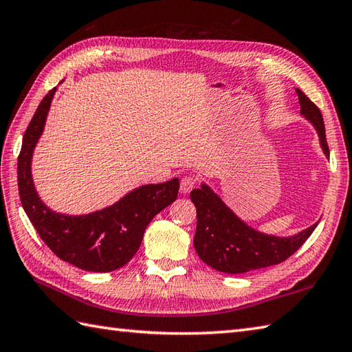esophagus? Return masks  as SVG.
Here are the masks:
<instances>
[{"label": "esophagus", "instance_id": "esophagus-1", "mask_svg": "<svg viewBox=\"0 0 352 352\" xmlns=\"http://www.w3.org/2000/svg\"><path fill=\"white\" fill-rule=\"evenodd\" d=\"M195 184H197V177H193V175L183 177L182 183H180V192L183 193V195H186V193H189L193 188H195Z\"/></svg>", "mask_w": 352, "mask_h": 352}]
</instances>
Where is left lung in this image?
<instances>
[{"label":"left lung","mask_w":352,"mask_h":352,"mask_svg":"<svg viewBox=\"0 0 352 352\" xmlns=\"http://www.w3.org/2000/svg\"><path fill=\"white\" fill-rule=\"evenodd\" d=\"M301 115L315 125L320 146L325 155L328 149L324 118L307 95L296 89ZM192 203L197 207V231L193 246L199 258L216 271L226 274H243L256 269L283 263L301 248L318 223L292 237H276L260 233L246 226L208 186L190 192Z\"/></svg>","instance_id":"left-lung-1"}]
</instances>
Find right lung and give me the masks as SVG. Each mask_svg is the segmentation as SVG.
Here are the masks:
<instances>
[{"mask_svg": "<svg viewBox=\"0 0 352 352\" xmlns=\"http://www.w3.org/2000/svg\"><path fill=\"white\" fill-rule=\"evenodd\" d=\"M56 87L41 101L30 121L18 155V189L22 207L48 248L83 271L110 272L122 267L138 252L145 228L154 216L174 203L178 178L134 189L116 204L100 212L69 216L52 212L34 189L32 155L45 126Z\"/></svg>", "mask_w": 352, "mask_h": 352, "instance_id": "obj_1", "label": "right lung"}]
</instances>
